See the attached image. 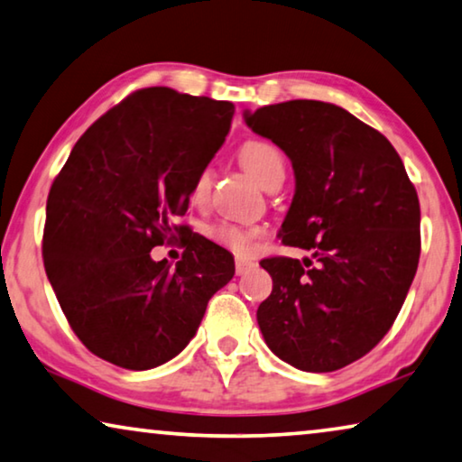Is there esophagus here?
I'll return each mask as SVG.
<instances>
[{
    "mask_svg": "<svg viewBox=\"0 0 462 462\" xmlns=\"http://www.w3.org/2000/svg\"><path fill=\"white\" fill-rule=\"evenodd\" d=\"M254 267V261L248 259H236V275H245L246 271H251Z\"/></svg>",
    "mask_w": 462,
    "mask_h": 462,
    "instance_id": "obj_1",
    "label": "esophagus"
}]
</instances>
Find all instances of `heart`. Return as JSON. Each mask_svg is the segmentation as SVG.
<instances>
[{
	"label": "heart",
	"instance_id": "obj_1",
	"mask_svg": "<svg viewBox=\"0 0 462 462\" xmlns=\"http://www.w3.org/2000/svg\"><path fill=\"white\" fill-rule=\"evenodd\" d=\"M240 164L246 168V172L265 187L271 179L283 177L285 160L282 150L275 143L265 142V139H253L246 142L240 150ZM211 187V168H203L197 174L191 187V199L203 201L209 193ZM209 236L226 248H230L236 254H251L257 246V240L263 236L261 228H246L232 222H219L214 228H209Z\"/></svg>",
	"mask_w": 462,
	"mask_h": 462
}]
</instances>
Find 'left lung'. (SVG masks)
Returning <instances> with one entry per match:
<instances>
[{"label": "left lung", "instance_id": "obj_1", "mask_svg": "<svg viewBox=\"0 0 462 462\" xmlns=\"http://www.w3.org/2000/svg\"><path fill=\"white\" fill-rule=\"evenodd\" d=\"M291 160L296 193L280 236L310 253L261 263L273 280L257 323L298 370L333 372L389 333L420 263V199L389 139L346 108L288 100L245 111Z\"/></svg>", "mask_w": 462, "mask_h": 462}]
</instances>
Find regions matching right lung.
<instances>
[{
  "label": "right lung",
  "mask_w": 462,
  "mask_h": 462,
  "mask_svg": "<svg viewBox=\"0 0 462 462\" xmlns=\"http://www.w3.org/2000/svg\"><path fill=\"white\" fill-rule=\"evenodd\" d=\"M232 116L228 100L143 88L78 139L51 185L47 277L73 333L102 360L127 370L172 360L234 277L226 248L174 226ZM177 233L183 259L153 262L151 248Z\"/></svg>",
  "instance_id": "obj_1"
}]
</instances>
